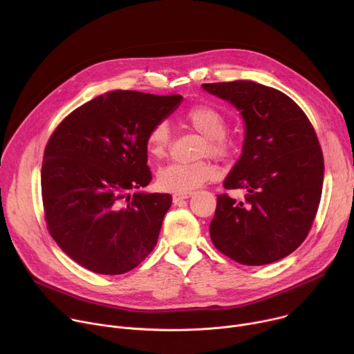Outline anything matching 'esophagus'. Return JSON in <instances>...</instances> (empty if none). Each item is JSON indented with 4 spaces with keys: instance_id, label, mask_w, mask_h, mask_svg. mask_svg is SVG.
I'll list each match as a JSON object with an SVG mask.
<instances>
[{
    "instance_id": "1",
    "label": "esophagus",
    "mask_w": 354,
    "mask_h": 354,
    "mask_svg": "<svg viewBox=\"0 0 354 354\" xmlns=\"http://www.w3.org/2000/svg\"><path fill=\"white\" fill-rule=\"evenodd\" d=\"M192 194L191 192H187V194H175L174 196H172V199H174V202L175 203H178L179 201H183V199H187L189 198Z\"/></svg>"
}]
</instances>
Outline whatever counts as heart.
Instances as JSON below:
<instances>
[{"mask_svg":"<svg viewBox=\"0 0 354 354\" xmlns=\"http://www.w3.org/2000/svg\"><path fill=\"white\" fill-rule=\"evenodd\" d=\"M185 120L194 129L205 136L201 148V156L227 158L232 152V144L226 136L227 121L225 115L210 105L198 104L187 108ZM171 142V129L167 122H156L149 128L145 136V148L152 158L160 159L167 155ZM218 169L209 160L192 163L174 162L163 167L156 176L160 189L176 194H187L203 183L215 179Z\"/></svg>","mask_w":354,"mask_h":354,"instance_id":"b5f03b06","label":"heart"}]
</instances>
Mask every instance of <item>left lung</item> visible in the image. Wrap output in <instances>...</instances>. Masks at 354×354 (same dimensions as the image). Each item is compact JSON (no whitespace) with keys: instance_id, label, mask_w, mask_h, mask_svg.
<instances>
[{"instance_id":"1","label":"left lung","mask_w":354,"mask_h":354,"mask_svg":"<svg viewBox=\"0 0 354 354\" xmlns=\"http://www.w3.org/2000/svg\"><path fill=\"white\" fill-rule=\"evenodd\" d=\"M236 106L246 124L243 151L225 179L243 201L218 195L209 225L215 248L261 266L295 252L308 236L322 198L324 162L316 131L286 93L253 81L202 84Z\"/></svg>"}]
</instances>
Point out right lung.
<instances>
[{
  "instance_id": "right-lung-1",
  "label": "right lung",
  "mask_w": 354,
  "mask_h": 354,
  "mask_svg": "<svg viewBox=\"0 0 354 354\" xmlns=\"http://www.w3.org/2000/svg\"><path fill=\"white\" fill-rule=\"evenodd\" d=\"M182 97L116 89L71 112L46 142L41 169L44 215L57 245L100 274L135 269L158 242L169 194L147 186L145 136Z\"/></svg>"
}]
</instances>
